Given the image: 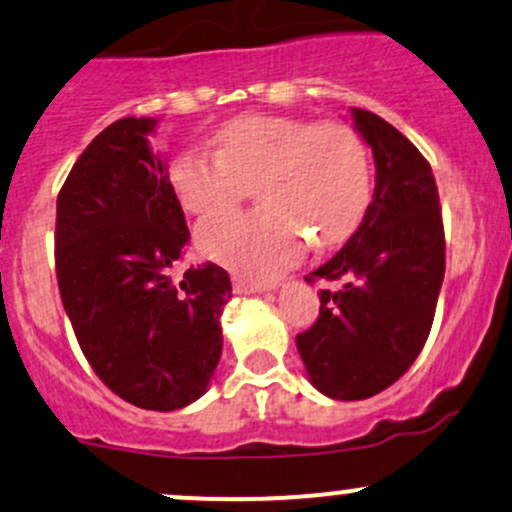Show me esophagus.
Listing matches in <instances>:
<instances>
[{
	"label": "esophagus",
	"mask_w": 512,
	"mask_h": 512,
	"mask_svg": "<svg viewBox=\"0 0 512 512\" xmlns=\"http://www.w3.org/2000/svg\"><path fill=\"white\" fill-rule=\"evenodd\" d=\"M233 286L238 294H262V291H274L277 289V282H252V279H243V277H235L233 279Z\"/></svg>",
	"instance_id": "34e87169"
}]
</instances>
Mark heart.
<instances>
[{
	"label": "heart",
	"mask_w": 512,
	"mask_h": 512,
	"mask_svg": "<svg viewBox=\"0 0 512 512\" xmlns=\"http://www.w3.org/2000/svg\"><path fill=\"white\" fill-rule=\"evenodd\" d=\"M218 153L187 150L170 179L189 213L233 206L245 184H257L262 209L216 213L196 228L209 260L265 279L289 265L306 240L318 250L350 238L372 199L369 157L355 128L286 116L247 114L218 131Z\"/></svg>",
	"instance_id": "heart-1"
}]
</instances>
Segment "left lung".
I'll use <instances>...</instances> for the list:
<instances>
[{"label": "left lung", "instance_id": "1", "mask_svg": "<svg viewBox=\"0 0 512 512\" xmlns=\"http://www.w3.org/2000/svg\"><path fill=\"white\" fill-rule=\"evenodd\" d=\"M374 155V194L345 247L306 277L342 279L320 291V316L296 335L308 381L335 401L389 389L428 340L445 279V230L432 170L381 116L350 109Z\"/></svg>", "mask_w": 512, "mask_h": 512}]
</instances>
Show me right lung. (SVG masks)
<instances>
[{"label": "right lung", "instance_id": "1", "mask_svg": "<svg viewBox=\"0 0 512 512\" xmlns=\"http://www.w3.org/2000/svg\"><path fill=\"white\" fill-rule=\"evenodd\" d=\"M157 119L114 121L58 194L55 269L84 357L116 396L177 411L209 389L223 350L230 277L218 265L172 272L189 240Z\"/></svg>", "mask_w": 512, "mask_h": 512}]
</instances>
